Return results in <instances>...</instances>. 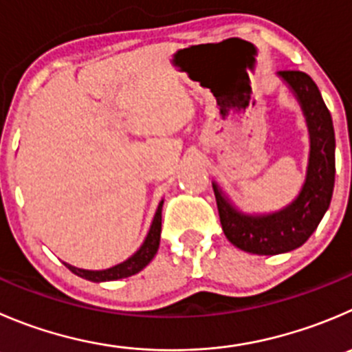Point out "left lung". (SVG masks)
Returning <instances> with one entry per match:
<instances>
[{
    "mask_svg": "<svg viewBox=\"0 0 352 352\" xmlns=\"http://www.w3.org/2000/svg\"><path fill=\"white\" fill-rule=\"evenodd\" d=\"M278 75L298 96L311 138L308 175L298 199L278 213L249 217L235 211L217 184L213 186L225 237L242 251L261 256L292 251L308 241L330 206L336 180V135L332 117L315 80L301 70H282Z\"/></svg>",
    "mask_w": 352,
    "mask_h": 352,
    "instance_id": "8db88e82",
    "label": "left lung"
}]
</instances>
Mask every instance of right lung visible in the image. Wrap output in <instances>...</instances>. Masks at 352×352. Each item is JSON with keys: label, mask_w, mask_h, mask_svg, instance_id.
<instances>
[{"label": "right lung", "mask_w": 352, "mask_h": 352, "mask_svg": "<svg viewBox=\"0 0 352 352\" xmlns=\"http://www.w3.org/2000/svg\"><path fill=\"white\" fill-rule=\"evenodd\" d=\"M162 208H163V201L160 203L158 210H156L155 220H153L151 228H149V234L148 237H146L144 244H142L141 249H139L132 258H129L127 261L120 263V265H117V267L113 268H108V270H100V272L80 270V268L70 267V265H67V268L72 272V274L78 275V277L91 282L118 280V278H127L131 277V275H135L138 272H141L142 268H144L153 258H155L156 251H158L160 234H162Z\"/></svg>", "instance_id": "right-lung-1"}]
</instances>
